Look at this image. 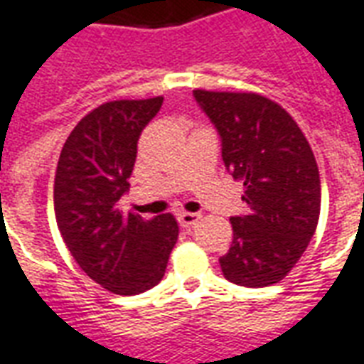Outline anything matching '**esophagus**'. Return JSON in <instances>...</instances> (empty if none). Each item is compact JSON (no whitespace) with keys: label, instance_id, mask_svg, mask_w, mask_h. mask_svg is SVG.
I'll use <instances>...</instances> for the list:
<instances>
[{"label":"esophagus","instance_id":"esophagus-1","mask_svg":"<svg viewBox=\"0 0 364 364\" xmlns=\"http://www.w3.org/2000/svg\"><path fill=\"white\" fill-rule=\"evenodd\" d=\"M200 219H202V215H200V213H192V211H182V213H178V223H180L182 228H194Z\"/></svg>","mask_w":364,"mask_h":364}]
</instances>
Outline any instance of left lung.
<instances>
[{"label": "left lung", "mask_w": 364, "mask_h": 364, "mask_svg": "<svg viewBox=\"0 0 364 364\" xmlns=\"http://www.w3.org/2000/svg\"><path fill=\"white\" fill-rule=\"evenodd\" d=\"M221 136V156L243 182L247 215L231 218L223 277L247 288L280 282L316 233L321 184L316 156L282 105L255 92L194 90Z\"/></svg>", "instance_id": "left-lung-1"}]
</instances>
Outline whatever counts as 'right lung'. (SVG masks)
<instances>
[{
	"label": "right lung",
	"mask_w": 364,
	"mask_h": 364,
	"mask_svg": "<svg viewBox=\"0 0 364 364\" xmlns=\"http://www.w3.org/2000/svg\"><path fill=\"white\" fill-rule=\"evenodd\" d=\"M162 100H115L92 109L72 129L56 166L54 215L64 243L87 277L119 296L159 284L178 239L172 213L145 219L119 205L136 141Z\"/></svg>",
	"instance_id": "obj_1"
}]
</instances>
